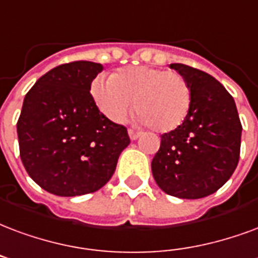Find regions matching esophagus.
Segmentation results:
<instances>
[{
    "mask_svg": "<svg viewBox=\"0 0 258 258\" xmlns=\"http://www.w3.org/2000/svg\"><path fill=\"white\" fill-rule=\"evenodd\" d=\"M128 135H130V139L131 141H135V139H138L141 137V133L139 131H135V130H128Z\"/></svg>",
    "mask_w": 258,
    "mask_h": 258,
    "instance_id": "esophagus-1",
    "label": "esophagus"
}]
</instances>
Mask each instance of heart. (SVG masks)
I'll use <instances>...</instances> for the list:
<instances>
[{"mask_svg": "<svg viewBox=\"0 0 258 258\" xmlns=\"http://www.w3.org/2000/svg\"><path fill=\"white\" fill-rule=\"evenodd\" d=\"M98 109L114 123L135 112L141 123L158 133L177 128L191 106V89L177 72L153 67H128L112 76L100 75L91 85Z\"/></svg>", "mask_w": 258, "mask_h": 258, "instance_id": "b5f03b06", "label": "heart"}]
</instances>
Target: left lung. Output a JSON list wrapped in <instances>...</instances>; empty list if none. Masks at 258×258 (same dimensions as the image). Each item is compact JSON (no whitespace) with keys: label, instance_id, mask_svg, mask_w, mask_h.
Here are the masks:
<instances>
[{"label":"left lung","instance_id":"obj_1","mask_svg":"<svg viewBox=\"0 0 258 258\" xmlns=\"http://www.w3.org/2000/svg\"><path fill=\"white\" fill-rule=\"evenodd\" d=\"M187 79L191 106L177 128L161 135L152 161L158 187L169 196L197 200L211 196L235 171L242 124L231 94L204 71L171 64Z\"/></svg>","mask_w":258,"mask_h":258}]
</instances>
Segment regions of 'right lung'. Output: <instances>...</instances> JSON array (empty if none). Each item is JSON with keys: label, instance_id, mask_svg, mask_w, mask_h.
<instances>
[{"label": "right lung", "instance_id": "right-lung-1", "mask_svg": "<svg viewBox=\"0 0 258 258\" xmlns=\"http://www.w3.org/2000/svg\"><path fill=\"white\" fill-rule=\"evenodd\" d=\"M101 71L91 61L61 64L24 97L17 120L20 158L32 180L54 196L100 190L130 145L127 128L105 117L90 94Z\"/></svg>", "mask_w": 258, "mask_h": 258}]
</instances>
